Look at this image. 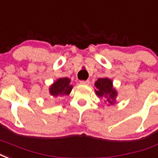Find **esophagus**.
Wrapping results in <instances>:
<instances>
[{
    "mask_svg": "<svg viewBox=\"0 0 158 158\" xmlns=\"http://www.w3.org/2000/svg\"><path fill=\"white\" fill-rule=\"evenodd\" d=\"M79 83H80V85H88L89 84V80H81Z\"/></svg>",
    "mask_w": 158,
    "mask_h": 158,
    "instance_id": "esophagus-1",
    "label": "esophagus"
}]
</instances>
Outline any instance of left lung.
I'll return each instance as SVG.
<instances>
[{"label":"left lung","mask_w":158,"mask_h":158,"mask_svg":"<svg viewBox=\"0 0 158 158\" xmlns=\"http://www.w3.org/2000/svg\"><path fill=\"white\" fill-rule=\"evenodd\" d=\"M95 87L97 90H95L98 96H105L107 98L108 102L110 105L115 103V98L116 96V91L113 89L112 81L108 78H100L97 79L95 82Z\"/></svg>","instance_id":"left-lung-1"}]
</instances>
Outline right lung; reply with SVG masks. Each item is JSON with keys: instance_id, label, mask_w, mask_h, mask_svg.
Masks as SVG:
<instances>
[{"instance_id": "1", "label": "right lung", "mask_w": 158, "mask_h": 158, "mask_svg": "<svg viewBox=\"0 0 158 158\" xmlns=\"http://www.w3.org/2000/svg\"><path fill=\"white\" fill-rule=\"evenodd\" d=\"M73 86L70 85V80L68 78L58 79L50 87L49 92L52 96L58 95H68L72 90Z\"/></svg>"}]
</instances>
